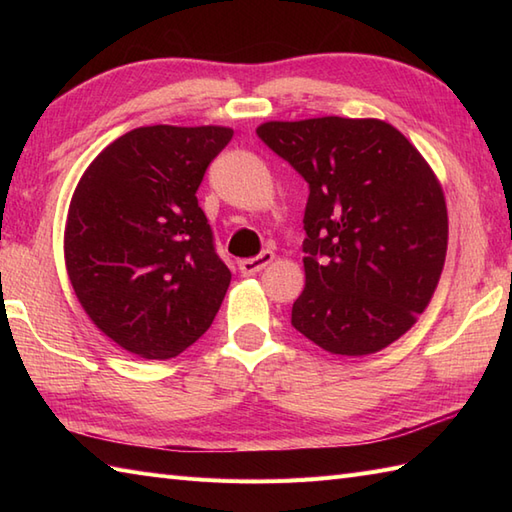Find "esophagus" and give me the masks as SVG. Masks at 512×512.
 Returning a JSON list of instances; mask_svg holds the SVG:
<instances>
[{
    "label": "esophagus",
    "mask_w": 512,
    "mask_h": 512,
    "mask_svg": "<svg viewBox=\"0 0 512 512\" xmlns=\"http://www.w3.org/2000/svg\"><path fill=\"white\" fill-rule=\"evenodd\" d=\"M275 255L273 250H264V253H259L257 257H248V259H239L237 266H239V273L242 275H255L259 270H264L270 262H273Z\"/></svg>",
    "instance_id": "1"
}]
</instances>
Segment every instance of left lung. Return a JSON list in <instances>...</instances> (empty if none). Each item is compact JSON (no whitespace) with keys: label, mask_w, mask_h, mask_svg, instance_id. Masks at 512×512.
<instances>
[{"label":"left lung","mask_w":512,"mask_h":512,"mask_svg":"<svg viewBox=\"0 0 512 512\" xmlns=\"http://www.w3.org/2000/svg\"><path fill=\"white\" fill-rule=\"evenodd\" d=\"M257 136L310 191L292 328L332 354L383 350L416 323L442 273L449 222L436 176L376 118L273 121Z\"/></svg>","instance_id":"obj_1"}]
</instances>
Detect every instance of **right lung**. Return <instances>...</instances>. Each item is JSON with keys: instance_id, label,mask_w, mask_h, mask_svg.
<instances>
[{"instance_id": "right-lung-1", "label": "right lung", "mask_w": 512, "mask_h": 512, "mask_svg": "<svg viewBox=\"0 0 512 512\" xmlns=\"http://www.w3.org/2000/svg\"><path fill=\"white\" fill-rule=\"evenodd\" d=\"M228 127H138L76 187L65 266L83 310L127 352L171 358L211 328L231 270L200 209V182Z\"/></svg>"}]
</instances>
